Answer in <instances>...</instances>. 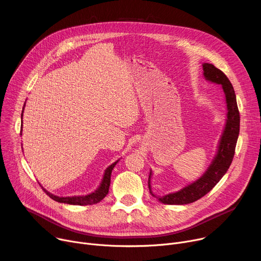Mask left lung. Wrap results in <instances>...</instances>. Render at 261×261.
Returning <instances> with one entry per match:
<instances>
[{
	"label": "left lung",
	"instance_id": "1",
	"mask_svg": "<svg viewBox=\"0 0 261 261\" xmlns=\"http://www.w3.org/2000/svg\"><path fill=\"white\" fill-rule=\"evenodd\" d=\"M202 67L204 77L212 83L221 85L224 90L228 108L226 126L221 137L218 153L206 172L199 179L181 190L159 197V200L165 204H188L203 197L226 173L234 156L236 145L240 133V113L233 87L225 74L213 64L205 63ZM150 178L151 172L150 176H148V189H150V193L155 196L151 191Z\"/></svg>",
	"mask_w": 261,
	"mask_h": 261
}]
</instances>
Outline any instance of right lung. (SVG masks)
I'll use <instances>...</instances> for the list:
<instances>
[{"label":"right lung","mask_w":261,"mask_h":261,"mask_svg":"<svg viewBox=\"0 0 261 261\" xmlns=\"http://www.w3.org/2000/svg\"><path fill=\"white\" fill-rule=\"evenodd\" d=\"M118 162V161H117ZM117 162L114 164H111L104 173V177L102 179V182L100 185V187L92 194L86 195V196H73V197H59L56 196L46 190L43 189V191L55 201L61 202V203H68V204H74V205H89V204H95L100 202L108 193L109 190V185H110V175L111 171H113L114 167L116 166Z\"/></svg>","instance_id":"right-lung-1"}]
</instances>
